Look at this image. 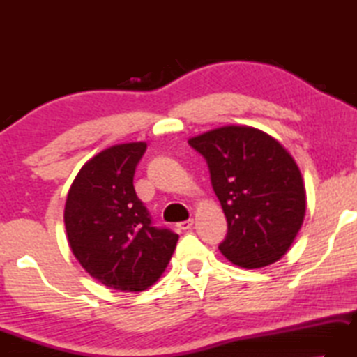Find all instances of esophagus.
I'll list each match as a JSON object with an SVG mask.
<instances>
[{"mask_svg":"<svg viewBox=\"0 0 357 357\" xmlns=\"http://www.w3.org/2000/svg\"><path fill=\"white\" fill-rule=\"evenodd\" d=\"M192 225H193V218H189V220H185V222H181V223H178L176 226H178L179 229L187 231V229H190V228H192Z\"/></svg>","mask_w":357,"mask_h":357,"instance_id":"1","label":"esophagus"}]
</instances>
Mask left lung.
Segmentation results:
<instances>
[{"label": "left lung", "mask_w": 357, "mask_h": 357, "mask_svg": "<svg viewBox=\"0 0 357 357\" xmlns=\"http://www.w3.org/2000/svg\"><path fill=\"white\" fill-rule=\"evenodd\" d=\"M203 154L228 222L220 251L242 268L286 255L306 213V189L295 159L280 142L251 126H222L189 139Z\"/></svg>", "instance_id": "1"}]
</instances>
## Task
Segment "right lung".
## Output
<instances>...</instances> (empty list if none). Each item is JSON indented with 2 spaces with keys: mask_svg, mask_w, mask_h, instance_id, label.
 <instances>
[{
  "mask_svg": "<svg viewBox=\"0 0 357 357\" xmlns=\"http://www.w3.org/2000/svg\"><path fill=\"white\" fill-rule=\"evenodd\" d=\"M145 142L109 146L82 165L71 184L63 222L82 268L109 289L151 287L170 262L179 236L151 225L134 190Z\"/></svg>",
  "mask_w": 357,
  "mask_h": 357,
  "instance_id": "obj_1",
  "label": "right lung"
}]
</instances>
